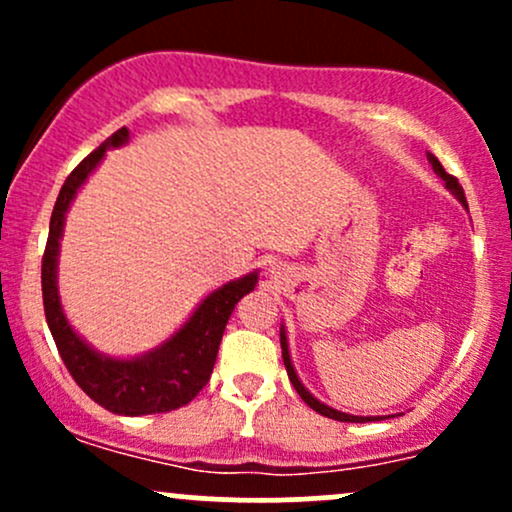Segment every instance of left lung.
Here are the masks:
<instances>
[{"mask_svg": "<svg viewBox=\"0 0 512 512\" xmlns=\"http://www.w3.org/2000/svg\"><path fill=\"white\" fill-rule=\"evenodd\" d=\"M428 161H431V166H433V170H436V173L440 175V178L445 180V185H448V190L450 192H455V197L460 199V202L464 204V207H467V199H464V192H462V187H460V182H457V178L455 175H450V173H445V168H443V163L438 161L436 156H428ZM281 356H284V366H286V373H289V380H291V385L296 387V392L298 395H301V399L305 404H308L310 409H315L317 414H322V416H327V419H334V421H349V424H366V421H375V419H380V416H351V414H344V411H337V409H332V407H327V404H322V402H317V399L310 395L308 390H305L303 387V383L301 380H298V375H296V370H293V366H291V356H289V344H286V332L281 330Z\"/></svg>", "mask_w": 512, "mask_h": 512, "instance_id": "obj_1", "label": "left lung"}]
</instances>
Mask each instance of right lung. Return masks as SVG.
Masks as SVG:
<instances>
[{"instance_id":"obj_1","label":"right lung","mask_w":512,"mask_h":512,"mask_svg":"<svg viewBox=\"0 0 512 512\" xmlns=\"http://www.w3.org/2000/svg\"><path fill=\"white\" fill-rule=\"evenodd\" d=\"M127 137V127L117 129L113 137H108L96 151H91L64 180L50 216V236L43 252L40 279H43V305L52 339H55L57 351L76 385L93 402L113 414L142 416L185 407L209 383L228 317L240 298L255 289L257 274L231 281L204 298V303L185 322V327L175 332V337H170L161 349L151 351L149 356L134 358V361L103 358L84 339L76 337L62 313L60 296H57V252H60L64 214L88 173L105 156V149L125 144Z\"/></svg>"}]
</instances>
